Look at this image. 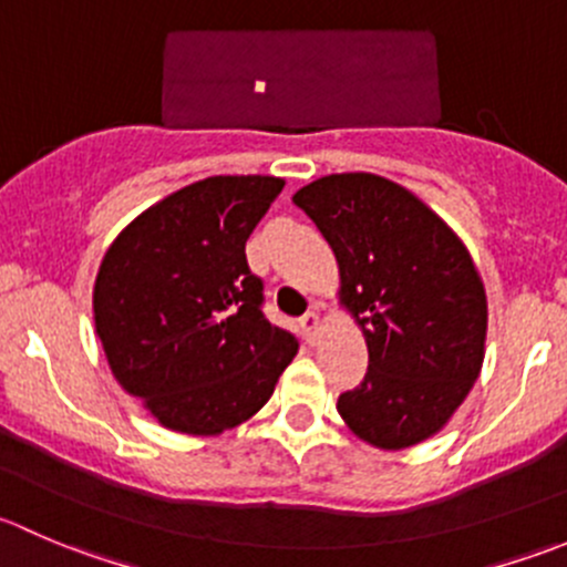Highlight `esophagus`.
<instances>
[{"label": "esophagus", "mask_w": 567, "mask_h": 567, "mask_svg": "<svg viewBox=\"0 0 567 567\" xmlns=\"http://www.w3.org/2000/svg\"><path fill=\"white\" fill-rule=\"evenodd\" d=\"M301 331H305L307 342H316L318 334H320V318L318 312H307L305 318H301Z\"/></svg>", "instance_id": "1"}]
</instances>
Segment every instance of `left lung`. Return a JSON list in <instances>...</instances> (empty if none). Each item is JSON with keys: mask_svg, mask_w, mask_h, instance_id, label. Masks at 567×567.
Returning a JSON list of instances; mask_svg holds the SVG:
<instances>
[{"mask_svg": "<svg viewBox=\"0 0 567 567\" xmlns=\"http://www.w3.org/2000/svg\"><path fill=\"white\" fill-rule=\"evenodd\" d=\"M340 266V301L368 340V375L337 400L381 450L442 431L483 368L488 305L461 238L409 188L370 173L318 177L293 194Z\"/></svg>", "mask_w": 567, "mask_h": 567, "instance_id": "obj_1", "label": "left lung"}]
</instances>
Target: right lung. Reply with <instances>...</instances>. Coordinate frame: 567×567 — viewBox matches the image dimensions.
Masks as SVG:
<instances>
[{"label":"right lung","instance_id":"obj_1","mask_svg":"<svg viewBox=\"0 0 567 567\" xmlns=\"http://www.w3.org/2000/svg\"><path fill=\"white\" fill-rule=\"evenodd\" d=\"M214 175L136 216L106 249L95 331L114 379L164 427L216 436L266 405L299 340L262 316L247 238L282 192Z\"/></svg>","mask_w":567,"mask_h":567}]
</instances>
